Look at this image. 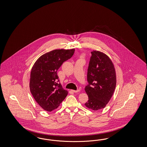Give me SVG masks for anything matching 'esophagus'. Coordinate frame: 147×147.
<instances>
[{
    "instance_id": "esophagus-1",
    "label": "esophagus",
    "mask_w": 147,
    "mask_h": 147,
    "mask_svg": "<svg viewBox=\"0 0 147 147\" xmlns=\"http://www.w3.org/2000/svg\"><path fill=\"white\" fill-rule=\"evenodd\" d=\"M71 91H72L73 92H74V93H78V92H80V90H79V89H78V90H71Z\"/></svg>"
}]
</instances>
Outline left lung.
Segmentation results:
<instances>
[{"instance_id":"left-lung-1","label":"left lung","mask_w":147,"mask_h":147,"mask_svg":"<svg viewBox=\"0 0 147 147\" xmlns=\"http://www.w3.org/2000/svg\"><path fill=\"white\" fill-rule=\"evenodd\" d=\"M87 71V81L85 91L88 101L85 106L93 111L106 107L115 88V70L111 59L99 51L91 52Z\"/></svg>"}]
</instances>
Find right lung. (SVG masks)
<instances>
[{
  "label": "right lung",
  "mask_w": 147,
  "mask_h": 147,
  "mask_svg": "<svg viewBox=\"0 0 147 147\" xmlns=\"http://www.w3.org/2000/svg\"><path fill=\"white\" fill-rule=\"evenodd\" d=\"M75 49H55L43 54L32 68L30 88L40 107L47 111L58 108L68 92L62 88L57 71L62 63L71 58Z\"/></svg>",
  "instance_id": "add662e5"
}]
</instances>
